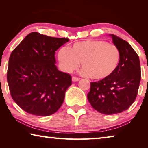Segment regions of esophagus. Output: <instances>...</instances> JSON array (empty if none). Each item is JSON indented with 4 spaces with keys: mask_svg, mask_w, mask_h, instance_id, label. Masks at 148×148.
<instances>
[{
    "mask_svg": "<svg viewBox=\"0 0 148 148\" xmlns=\"http://www.w3.org/2000/svg\"><path fill=\"white\" fill-rule=\"evenodd\" d=\"M72 80L73 82H77V81H79V77H76V76H73L72 77Z\"/></svg>",
    "mask_w": 148,
    "mask_h": 148,
    "instance_id": "34e87169",
    "label": "esophagus"
}]
</instances>
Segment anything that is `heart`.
I'll return each instance as SVG.
<instances>
[{"label": "heart", "mask_w": 148, "mask_h": 148, "mask_svg": "<svg viewBox=\"0 0 148 148\" xmlns=\"http://www.w3.org/2000/svg\"><path fill=\"white\" fill-rule=\"evenodd\" d=\"M120 58L116 45L104 40L77 42L70 48L62 47L58 53L59 61L64 71H73L82 62L84 74L94 80L106 79L113 75L118 68Z\"/></svg>", "instance_id": "1"}]
</instances>
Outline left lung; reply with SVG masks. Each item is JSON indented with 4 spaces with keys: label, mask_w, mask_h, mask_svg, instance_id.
Returning <instances> with one entry per match:
<instances>
[{
    "label": "left lung",
    "mask_w": 148,
    "mask_h": 148,
    "mask_svg": "<svg viewBox=\"0 0 148 148\" xmlns=\"http://www.w3.org/2000/svg\"><path fill=\"white\" fill-rule=\"evenodd\" d=\"M120 52L119 64L108 78L91 82L87 99L97 111L103 114H116L125 111L133 103L141 79L138 56L128 42L110 34Z\"/></svg>",
    "instance_id": "8db88e82"
}]
</instances>
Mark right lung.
I'll use <instances>...</instances> for the list:
<instances>
[{"label":"right lung","mask_w":148,"mask_h":148,"mask_svg":"<svg viewBox=\"0 0 148 148\" xmlns=\"http://www.w3.org/2000/svg\"><path fill=\"white\" fill-rule=\"evenodd\" d=\"M69 41L33 32L12 52L7 71L10 92L27 113L48 116L61 106L72 79L57 68L55 53Z\"/></svg>","instance_id":"right-lung-1"}]
</instances>
